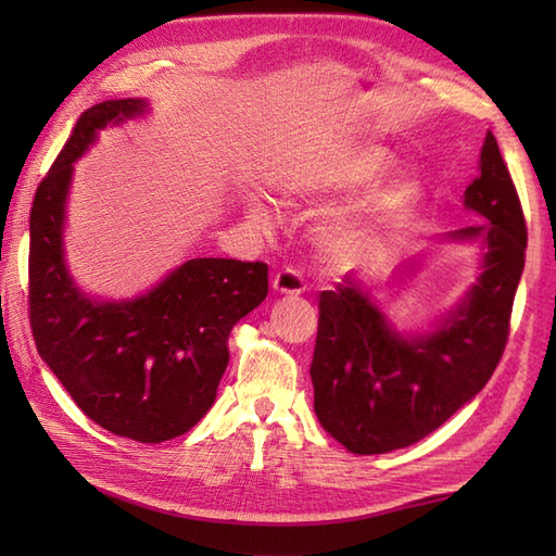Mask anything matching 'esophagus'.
<instances>
[{
	"mask_svg": "<svg viewBox=\"0 0 556 556\" xmlns=\"http://www.w3.org/2000/svg\"><path fill=\"white\" fill-rule=\"evenodd\" d=\"M271 289L281 293V296H299V293L305 291V281H303L299 269L285 267V269H279L275 277H271Z\"/></svg>",
	"mask_w": 556,
	"mask_h": 556,
	"instance_id": "esophagus-1",
	"label": "esophagus"
}]
</instances>
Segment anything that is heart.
Here are the masks:
<instances>
[{
    "instance_id": "b5f03b06",
    "label": "heart",
    "mask_w": 556,
    "mask_h": 556,
    "mask_svg": "<svg viewBox=\"0 0 556 556\" xmlns=\"http://www.w3.org/2000/svg\"><path fill=\"white\" fill-rule=\"evenodd\" d=\"M387 167V155L377 148H365L353 152V155L329 164L327 169H296L281 176L279 188L291 198H311L317 186H358L368 179H375L377 174ZM410 188L406 184L387 186L382 193H377L370 205L372 222H387L396 217L401 207L406 205ZM251 217L257 224H267L269 215L260 203H251ZM365 241V229L358 224H341V227L327 229L325 243L332 253L346 255L353 253Z\"/></svg>"
}]
</instances>
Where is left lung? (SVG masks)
I'll return each mask as SVG.
<instances>
[{"mask_svg":"<svg viewBox=\"0 0 556 556\" xmlns=\"http://www.w3.org/2000/svg\"><path fill=\"white\" fill-rule=\"evenodd\" d=\"M464 205L485 222L448 239L482 241V275L434 332H394L358 281L320 293L311 363L315 416L351 454H387L428 437L488 384L502 361L528 229L492 134Z\"/></svg>","mask_w":556,"mask_h":556,"instance_id":"left-lung-1","label":"left lung"}]
</instances>
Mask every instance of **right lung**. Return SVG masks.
Instances as JSON below:
<instances>
[{"label":"right lung","instance_id":"1","mask_svg":"<svg viewBox=\"0 0 556 556\" xmlns=\"http://www.w3.org/2000/svg\"><path fill=\"white\" fill-rule=\"evenodd\" d=\"M146 100H108L78 116L30 207L28 317L40 358L86 416L128 440L160 444L215 404L233 325L267 296V265L195 257L146 296H83L62 251L74 162L98 131L143 114Z\"/></svg>","mask_w":556,"mask_h":556}]
</instances>
